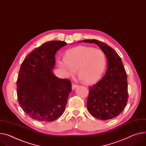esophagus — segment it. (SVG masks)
<instances>
[{
    "label": "esophagus",
    "mask_w": 146,
    "mask_h": 146,
    "mask_svg": "<svg viewBox=\"0 0 146 146\" xmlns=\"http://www.w3.org/2000/svg\"><path fill=\"white\" fill-rule=\"evenodd\" d=\"M78 87V85H77V84H72V90H74L76 87Z\"/></svg>",
    "instance_id": "obj_1"
}]
</instances>
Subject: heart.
I'll return each instance as SVG.
<instances>
[{
	"instance_id": "heart-1",
	"label": "heart",
	"mask_w": 146,
	"mask_h": 146,
	"mask_svg": "<svg viewBox=\"0 0 146 146\" xmlns=\"http://www.w3.org/2000/svg\"><path fill=\"white\" fill-rule=\"evenodd\" d=\"M107 64L104 52L98 49L79 46L66 52L64 58L58 59L57 64L66 76L78 75L87 84L94 83L102 76Z\"/></svg>"
}]
</instances>
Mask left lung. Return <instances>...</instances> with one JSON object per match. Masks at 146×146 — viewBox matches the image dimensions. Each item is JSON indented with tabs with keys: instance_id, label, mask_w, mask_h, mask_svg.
I'll return each instance as SVG.
<instances>
[{
	"instance_id": "1",
	"label": "left lung",
	"mask_w": 146,
	"mask_h": 146,
	"mask_svg": "<svg viewBox=\"0 0 146 146\" xmlns=\"http://www.w3.org/2000/svg\"><path fill=\"white\" fill-rule=\"evenodd\" d=\"M98 45L107 57V69L97 84L89 87L87 107L90 113L100 120L117 116L125 108L127 99V80L121 58L113 49L97 39H84L78 42Z\"/></svg>"
}]
</instances>
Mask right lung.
Segmentation results:
<instances>
[{
	"label": "right lung",
	"instance_id": "add662e5",
	"mask_svg": "<svg viewBox=\"0 0 146 146\" xmlns=\"http://www.w3.org/2000/svg\"><path fill=\"white\" fill-rule=\"evenodd\" d=\"M67 45L51 41L34 49L21 63L17 81L18 101L24 112L41 122H52L64 111L71 82L52 72L57 50Z\"/></svg>",
	"mask_w": 146,
	"mask_h": 146
}]
</instances>
